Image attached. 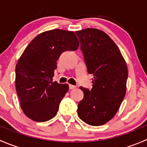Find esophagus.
<instances>
[{"mask_svg": "<svg viewBox=\"0 0 147 147\" xmlns=\"http://www.w3.org/2000/svg\"><path fill=\"white\" fill-rule=\"evenodd\" d=\"M75 86L74 85H72V84H69V90H74V89H75Z\"/></svg>", "mask_w": 147, "mask_h": 147, "instance_id": "obj_1", "label": "esophagus"}]
</instances>
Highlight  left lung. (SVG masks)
<instances>
[{
    "label": "left lung",
    "instance_id": "obj_1",
    "mask_svg": "<svg viewBox=\"0 0 147 147\" xmlns=\"http://www.w3.org/2000/svg\"><path fill=\"white\" fill-rule=\"evenodd\" d=\"M75 33L87 72L94 77L91 90L80 87L84 97L78 104V116L90 125H103L116 115L124 98L127 64L119 47L103 31L87 28Z\"/></svg>",
    "mask_w": 147,
    "mask_h": 147
}]
</instances>
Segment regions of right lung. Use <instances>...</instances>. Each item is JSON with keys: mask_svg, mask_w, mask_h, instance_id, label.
<instances>
[{"mask_svg": "<svg viewBox=\"0 0 147 147\" xmlns=\"http://www.w3.org/2000/svg\"><path fill=\"white\" fill-rule=\"evenodd\" d=\"M79 41L74 32L54 29L35 37L19 58L16 88L25 115L43 122L54 117L69 90L67 84L53 82L57 60L63 52L76 50Z\"/></svg>", "mask_w": 147, "mask_h": 147, "instance_id": "right-lung-1", "label": "right lung"}]
</instances>
